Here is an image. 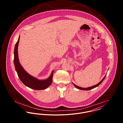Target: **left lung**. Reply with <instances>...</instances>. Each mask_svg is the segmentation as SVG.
Masks as SVG:
<instances>
[{
  "label": "left lung",
  "mask_w": 123,
  "mask_h": 123,
  "mask_svg": "<svg viewBox=\"0 0 123 123\" xmlns=\"http://www.w3.org/2000/svg\"><path fill=\"white\" fill-rule=\"evenodd\" d=\"M105 76L104 77V78L102 79V80L99 82V83H98V84H97V85H94V86H92V87H88V88H81V87H79V86H77V85H76L75 84H73V85L75 86V87H76V88H78V89H81V90H90V89H93V88H96V87H98V86L102 82V81L104 80L105 79Z\"/></svg>",
  "instance_id": "1"
}]
</instances>
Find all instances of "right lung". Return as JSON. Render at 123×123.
<instances>
[{
    "label": "right lung",
    "mask_w": 123,
    "mask_h": 123,
    "mask_svg": "<svg viewBox=\"0 0 123 123\" xmlns=\"http://www.w3.org/2000/svg\"><path fill=\"white\" fill-rule=\"evenodd\" d=\"M19 39L20 36L15 47L14 62L20 80L26 86L35 90H43L48 88L52 84L53 81V71L52 72L50 77L47 79L45 80H39L31 76L24 70L19 63L18 56V45Z\"/></svg>",
    "instance_id": "1"
}]
</instances>
